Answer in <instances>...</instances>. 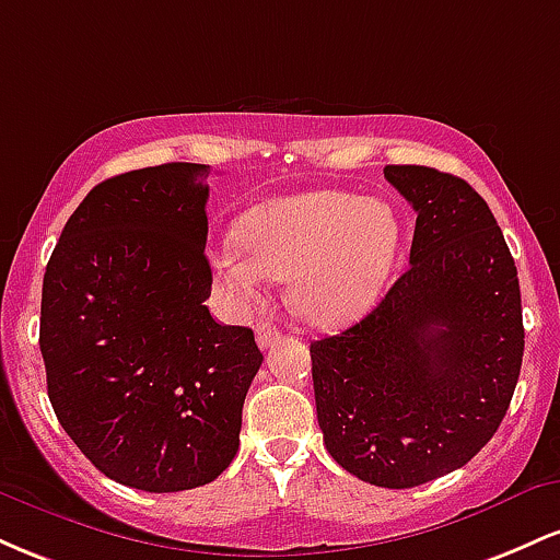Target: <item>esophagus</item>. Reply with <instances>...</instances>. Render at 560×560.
<instances>
[{
	"label": "esophagus",
	"instance_id": "esophagus-1",
	"mask_svg": "<svg viewBox=\"0 0 560 560\" xmlns=\"http://www.w3.org/2000/svg\"><path fill=\"white\" fill-rule=\"evenodd\" d=\"M255 337H258L260 350H268V347H273L276 342H279L281 331H279V326L271 324V320H266V324H260L258 329H255Z\"/></svg>",
	"mask_w": 560,
	"mask_h": 560
}]
</instances>
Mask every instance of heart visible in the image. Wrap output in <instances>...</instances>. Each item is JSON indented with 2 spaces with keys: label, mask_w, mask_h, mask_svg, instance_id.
Instances as JSON below:
<instances>
[{
  "label": "heart",
  "mask_w": 560,
  "mask_h": 560,
  "mask_svg": "<svg viewBox=\"0 0 560 560\" xmlns=\"http://www.w3.org/2000/svg\"><path fill=\"white\" fill-rule=\"evenodd\" d=\"M400 242L389 205L342 189L268 199L244 215L240 240L213 255L218 284L255 305L266 279L292 281V302L313 324H342L374 302Z\"/></svg>",
  "instance_id": "heart-1"
}]
</instances>
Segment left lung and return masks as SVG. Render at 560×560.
Listing matches in <instances>:
<instances>
[{
  "label": "left lung",
  "mask_w": 560,
  "mask_h": 560,
  "mask_svg": "<svg viewBox=\"0 0 560 560\" xmlns=\"http://www.w3.org/2000/svg\"><path fill=\"white\" fill-rule=\"evenodd\" d=\"M413 205L410 266L369 316L311 342L324 445L389 490L466 466L498 432L524 355L516 262L464 178L387 165Z\"/></svg>",
  "instance_id": "1"
}]
</instances>
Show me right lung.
I'll return each mask as SVG.
<instances>
[{"mask_svg": "<svg viewBox=\"0 0 560 560\" xmlns=\"http://www.w3.org/2000/svg\"><path fill=\"white\" fill-rule=\"evenodd\" d=\"M210 165L165 163L96 184L42 287L57 421L105 477L182 492L226 471L262 352L210 316Z\"/></svg>", "mask_w": 560, "mask_h": 560, "instance_id": "1", "label": "right lung"}]
</instances>
